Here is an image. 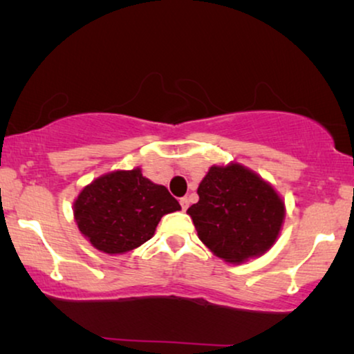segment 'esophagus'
Returning a JSON list of instances; mask_svg holds the SVG:
<instances>
[{
  "label": "esophagus",
  "instance_id": "esophagus-1",
  "mask_svg": "<svg viewBox=\"0 0 354 354\" xmlns=\"http://www.w3.org/2000/svg\"><path fill=\"white\" fill-rule=\"evenodd\" d=\"M188 198H180V206H182V211H187L188 209Z\"/></svg>",
  "mask_w": 354,
  "mask_h": 354
}]
</instances>
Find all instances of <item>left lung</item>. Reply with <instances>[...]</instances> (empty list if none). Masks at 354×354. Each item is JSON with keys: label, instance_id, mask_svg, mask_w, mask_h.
Listing matches in <instances>:
<instances>
[{"label": "left lung", "instance_id": "8db88e82", "mask_svg": "<svg viewBox=\"0 0 354 354\" xmlns=\"http://www.w3.org/2000/svg\"><path fill=\"white\" fill-rule=\"evenodd\" d=\"M188 207L198 239L232 264L264 254L275 243L285 205L274 187L239 162L212 166Z\"/></svg>", "mask_w": 354, "mask_h": 354}]
</instances>
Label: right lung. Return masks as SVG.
Segmentation results:
<instances>
[{"label": "right lung", "instance_id": "add662e5", "mask_svg": "<svg viewBox=\"0 0 354 354\" xmlns=\"http://www.w3.org/2000/svg\"><path fill=\"white\" fill-rule=\"evenodd\" d=\"M178 209L166 187L135 167L104 174L82 188L74 201V219L96 250L122 254L151 239L161 217Z\"/></svg>", "mask_w": 354, "mask_h": 354}]
</instances>
